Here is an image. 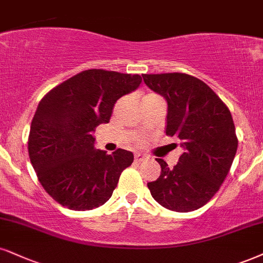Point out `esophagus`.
Instances as JSON below:
<instances>
[{"label":"esophagus","mask_w":263,"mask_h":263,"mask_svg":"<svg viewBox=\"0 0 263 263\" xmlns=\"http://www.w3.org/2000/svg\"><path fill=\"white\" fill-rule=\"evenodd\" d=\"M146 160H147V158H146V156H144V155L135 154V161H137V162H144Z\"/></svg>","instance_id":"esophagus-1"}]
</instances>
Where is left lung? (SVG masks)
Instances as JSON below:
<instances>
[{
	"instance_id": "left-lung-1",
	"label": "left lung",
	"mask_w": 263,
	"mask_h": 263,
	"mask_svg": "<svg viewBox=\"0 0 263 263\" xmlns=\"http://www.w3.org/2000/svg\"><path fill=\"white\" fill-rule=\"evenodd\" d=\"M167 102L166 134L180 140L183 155L173 168L162 158L157 180L147 183L164 209L191 212L212 199L234 160L238 139L228 107L209 85L183 73L142 74Z\"/></svg>"
}]
</instances>
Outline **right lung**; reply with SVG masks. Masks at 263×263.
<instances>
[{
	"mask_svg": "<svg viewBox=\"0 0 263 263\" xmlns=\"http://www.w3.org/2000/svg\"><path fill=\"white\" fill-rule=\"evenodd\" d=\"M140 84L139 74L84 70L39 103L30 125L29 157L41 185L58 203L85 211L112 196L134 155L123 148L111 155L97 150L92 134L100 124L109 122L117 100Z\"/></svg>",
	"mask_w": 263,
	"mask_h": 263,
	"instance_id": "1",
	"label": "right lung"
}]
</instances>
